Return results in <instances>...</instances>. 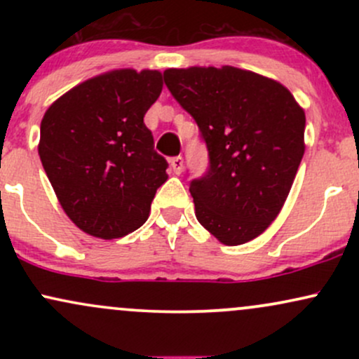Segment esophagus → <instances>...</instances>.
<instances>
[{"label": "esophagus", "instance_id": "34e87169", "mask_svg": "<svg viewBox=\"0 0 359 359\" xmlns=\"http://www.w3.org/2000/svg\"><path fill=\"white\" fill-rule=\"evenodd\" d=\"M170 167H172V172L174 174H182V168H184V158L182 156H172L170 158Z\"/></svg>", "mask_w": 359, "mask_h": 359}]
</instances>
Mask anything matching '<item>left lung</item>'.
Returning a JSON list of instances; mask_svg holds the SVG:
<instances>
[{"mask_svg": "<svg viewBox=\"0 0 359 359\" xmlns=\"http://www.w3.org/2000/svg\"><path fill=\"white\" fill-rule=\"evenodd\" d=\"M163 81L208 148V170L189 184L197 221L224 245L253 240L294 184L304 156L302 108L280 82L229 65L167 69Z\"/></svg>", "mask_w": 359, "mask_h": 359, "instance_id": "1", "label": "left lung"}]
</instances>
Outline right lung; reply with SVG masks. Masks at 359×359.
Listing matches in <instances>:
<instances>
[{
    "mask_svg": "<svg viewBox=\"0 0 359 359\" xmlns=\"http://www.w3.org/2000/svg\"><path fill=\"white\" fill-rule=\"evenodd\" d=\"M162 86L158 71L121 69L76 86L45 113V174L65 214L90 236L114 240L138 229L167 180V160L143 123Z\"/></svg>",
    "mask_w": 359,
    "mask_h": 359,
    "instance_id": "add662e5",
    "label": "right lung"
}]
</instances>
